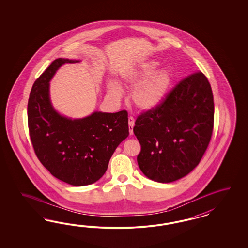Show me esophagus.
Here are the masks:
<instances>
[{"mask_svg":"<svg viewBox=\"0 0 248 248\" xmlns=\"http://www.w3.org/2000/svg\"><path fill=\"white\" fill-rule=\"evenodd\" d=\"M128 124H129V132H130V135H133V134H134L133 129H134V126H135V119H134V117L130 116V117L128 118Z\"/></svg>","mask_w":248,"mask_h":248,"instance_id":"obj_1","label":"esophagus"}]
</instances>
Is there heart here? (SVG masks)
<instances>
[{
	"label": "heart",
	"instance_id": "1",
	"mask_svg": "<svg viewBox=\"0 0 248 248\" xmlns=\"http://www.w3.org/2000/svg\"><path fill=\"white\" fill-rule=\"evenodd\" d=\"M155 60L143 61L122 73L121 78L128 86H134L131 93L132 103L140 110L148 111L156 108L164 101L172 84V75L165 69H158ZM110 94L120 99L123 89L114 81L107 83Z\"/></svg>",
	"mask_w": 248,
	"mask_h": 248
}]
</instances>
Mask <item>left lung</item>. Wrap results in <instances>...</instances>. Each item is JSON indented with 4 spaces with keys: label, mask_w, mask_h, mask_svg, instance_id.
Returning <instances> with one entry per match:
<instances>
[{
    "label": "left lung",
    "mask_w": 248,
    "mask_h": 248,
    "mask_svg": "<svg viewBox=\"0 0 248 248\" xmlns=\"http://www.w3.org/2000/svg\"><path fill=\"white\" fill-rule=\"evenodd\" d=\"M214 113L210 83L197 72L176 84L156 108L141 113L134 133L141 144L137 163L143 174L171 183L193 171L210 142Z\"/></svg>",
    "instance_id": "obj_1"
}]
</instances>
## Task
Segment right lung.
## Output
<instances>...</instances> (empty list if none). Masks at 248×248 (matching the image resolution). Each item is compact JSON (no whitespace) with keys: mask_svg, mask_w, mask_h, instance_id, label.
Instances as JSON below:
<instances>
[{"mask_svg":"<svg viewBox=\"0 0 248 248\" xmlns=\"http://www.w3.org/2000/svg\"><path fill=\"white\" fill-rule=\"evenodd\" d=\"M79 62L53 61L33 83L27 107L31 141L38 159L54 177L75 186L99 180L113 152L129 135L125 110L94 112L81 119L67 118L54 110L49 82L62 65Z\"/></svg>","mask_w":248,"mask_h":248,"instance_id":"obj_1","label":"right lung"}]
</instances>
